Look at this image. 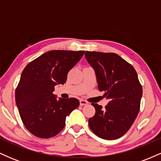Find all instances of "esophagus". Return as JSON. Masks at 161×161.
Segmentation results:
<instances>
[{
    "mask_svg": "<svg viewBox=\"0 0 161 161\" xmlns=\"http://www.w3.org/2000/svg\"><path fill=\"white\" fill-rule=\"evenodd\" d=\"M79 104H80V106H84V105H86L88 104V102H87L86 101H85V100L81 99L80 101H79Z\"/></svg>",
    "mask_w": 161,
    "mask_h": 161,
    "instance_id": "34e87169",
    "label": "esophagus"
}]
</instances>
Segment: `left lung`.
<instances>
[{
	"label": "left lung",
	"instance_id": "left-lung-1",
	"mask_svg": "<svg viewBox=\"0 0 161 161\" xmlns=\"http://www.w3.org/2000/svg\"><path fill=\"white\" fill-rule=\"evenodd\" d=\"M85 56L95 70L99 91L110 100L104 108L92 104L95 114L88 125L98 137L117 139L126 133L139 112L142 88L137 73L116 53L86 51Z\"/></svg>",
	"mask_w": 161,
	"mask_h": 161
}]
</instances>
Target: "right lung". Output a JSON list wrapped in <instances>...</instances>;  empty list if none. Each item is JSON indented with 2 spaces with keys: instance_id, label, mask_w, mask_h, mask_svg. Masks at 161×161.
<instances>
[{
  "instance_id": "add662e5",
  "label": "right lung",
  "mask_w": 161,
  "mask_h": 161,
  "mask_svg": "<svg viewBox=\"0 0 161 161\" xmlns=\"http://www.w3.org/2000/svg\"><path fill=\"white\" fill-rule=\"evenodd\" d=\"M85 51L54 50L29 63L16 88V106L24 125L32 135L49 138L65 126L66 117L79 105L78 99H57L56 85H64L69 71Z\"/></svg>"
}]
</instances>
